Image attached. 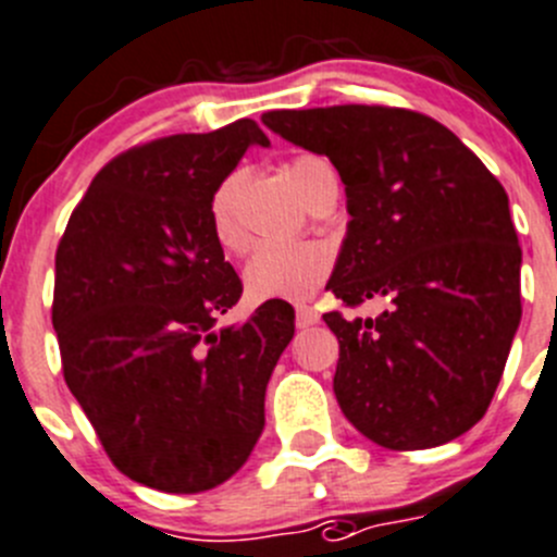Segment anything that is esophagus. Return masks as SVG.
I'll list each match as a JSON object with an SVG mask.
<instances>
[{
  "instance_id": "1",
  "label": "esophagus",
  "mask_w": 557,
  "mask_h": 557,
  "mask_svg": "<svg viewBox=\"0 0 557 557\" xmlns=\"http://www.w3.org/2000/svg\"><path fill=\"white\" fill-rule=\"evenodd\" d=\"M296 324L299 326H313L319 324V310L308 302H299L296 305Z\"/></svg>"
}]
</instances>
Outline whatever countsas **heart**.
<instances>
[{"mask_svg": "<svg viewBox=\"0 0 557 557\" xmlns=\"http://www.w3.org/2000/svg\"><path fill=\"white\" fill-rule=\"evenodd\" d=\"M288 178L296 191L313 202L326 186H337V173L324 156L302 153L288 161ZM242 173H231L208 202V220L216 244L238 252L247 244L238 225V191ZM332 269V252L319 242H267L255 249L244 267V285L252 299H305L326 280Z\"/></svg>", "mask_w": 557, "mask_h": 557, "instance_id": "b5f03b06", "label": "heart"}]
</instances>
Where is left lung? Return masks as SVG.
I'll use <instances>...</instances> for the list:
<instances>
[{"label":"left lung","mask_w":557,"mask_h":557,"mask_svg":"<svg viewBox=\"0 0 557 557\" xmlns=\"http://www.w3.org/2000/svg\"><path fill=\"white\" fill-rule=\"evenodd\" d=\"M263 126L326 156L349 225L326 288L387 296L379 319L324 313L341 343L332 389L389 450L445 445L490 409L522 319V249L508 195L443 123L387 107L280 109Z\"/></svg>","instance_id":"left-lung-1"}]
</instances>
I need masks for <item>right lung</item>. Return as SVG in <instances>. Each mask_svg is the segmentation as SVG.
<instances>
[{
  "label": "right lung",
  "instance_id": "right-lung-1",
  "mask_svg": "<svg viewBox=\"0 0 557 557\" xmlns=\"http://www.w3.org/2000/svg\"><path fill=\"white\" fill-rule=\"evenodd\" d=\"M249 145L255 121L175 134L112 159L67 220L54 258L62 373L114 467L173 495L242 470L263 398L294 337V308L263 302L220 326L242 296L208 202Z\"/></svg>",
  "mask_w": 557,
  "mask_h": 557
}]
</instances>
